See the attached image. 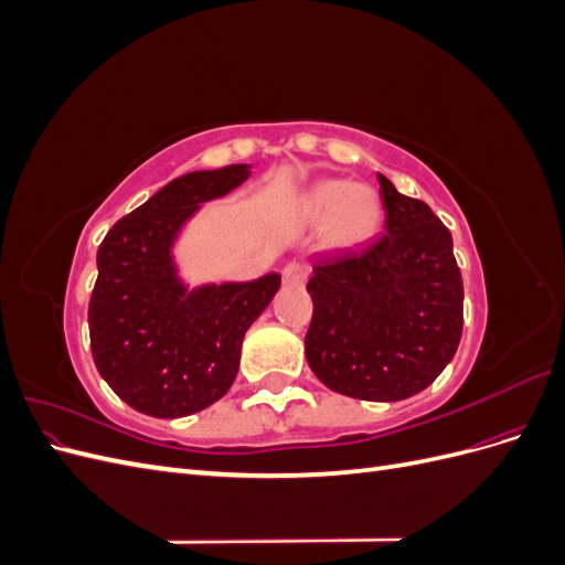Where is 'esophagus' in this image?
Returning <instances> with one entry per match:
<instances>
[{"label": "esophagus", "mask_w": 565, "mask_h": 565, "mask_svg": "<svg viewBox=\"0 0 565 565\" xmlns=\"http://www.w3.org/2000/svg\"><path fill=\"white\" fill-rule=\"evenodd\" d=\"M306 276H309V268H306V264L301 262H289L282 268V282L289 287H303Z\"/></svg>", "instance_id": "34e87169"}]
</instances>
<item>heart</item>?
Segmentation results:
<instances>
[{
    "mask_svg": "<svg viewBox=\"0 0 565 565\" xmlns=\"http://www.w3.org/2000/svg\"><path fill=\"white\" fill-rule=\"evenodd\" d=\"M309 210L316 216L330 214L328 233L334 245H355L365 241L380 224V198L367 185L347 181H322L309 195Z\"/></svg>",
    "mask_w": 565,
    "mask_h": 565,
    "instance_id": "obj_1",
    "label": "heart"
}]
</instances>
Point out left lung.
Masks as SVG:
<instances>
[{"mask_svg":"<svg viewBox=\"0 0 565 565\" xmlns=\"http://www.w3.org/2000/svg\"><path fill=\"white\" fill-rule=\"evenodd\" d=\"M384 235L313 259L306 361L316 377L358 401H403L446 370L465 322L452 235L422 200L377 174Z\"/></svg>","mask_w":565,"mask_h":565,"instance_id":"1","label":"left lung"}]
</instances>
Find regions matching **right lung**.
Masks as SVG:
<instances>
[{
    "label": "right lung",
    "instance_id": "obj_1",
    "mask_svg": "<svg viewBox=\"0 0 565 565\" xmlns=\"http://www.w3.org/2000/svg\"><path fill=\"white\" fill-rule=\"evenodd\" d=\"M247 177L249 164H228L169 181L119 218L98 247L92 355L100 377L143 415L177 419L226 396L245 332L280 289L278 273L191 289L174 264L185 221Z\"/></svg>",
    "mask_w": 565,
    "mask_h": 565
}]
</instances>
